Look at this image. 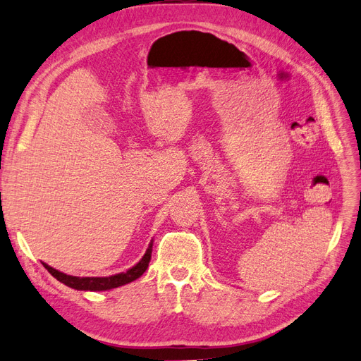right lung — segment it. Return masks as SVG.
Returning <instances> with one entry per match:
<instances>
[{
    "label": "right lung",
    "instance_id": "add662e5",
    "mask_svg": "<svg viewBox=\"0 0 361 361\" xmlns=\"http://www.w3.org/2000/svg\"><path fill=\"white\" fill-rule=\"evenodd\" d=\"M152 250H153V242H150V245H148V249L145 250L144 257L141 258V261L137 265H134L126 272L115 274V275H111V277H74V275H67L63 272H59L58 269L49 267L45 262H42V264H44V267L49 271L52 277H55L58 281H61L62 284H66L74 290L104 291V290H111V288L125 286V284H128V283L140 279L141 275L145 272V269L148 268V262H150V259H152Z\"/></svg>",
    "mask_w": 361,
    "mask_h": 361
}]
</instances>
